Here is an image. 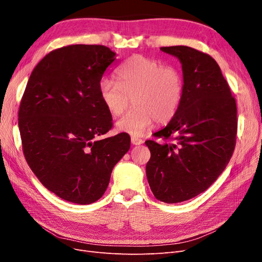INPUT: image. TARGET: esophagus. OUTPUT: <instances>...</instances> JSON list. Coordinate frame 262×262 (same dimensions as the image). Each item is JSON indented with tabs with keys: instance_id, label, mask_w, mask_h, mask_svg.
<instances>
[{
	"instance_id": "obj_1",
	"label": "esophagus",
	"mask_w": 262,
	"mask_h": 262,
	"mask_svg": "<svg viewBox=\"0 0 262 262\" xmlns=\"http://www.w3.org/2000/svg\"><path fill=\"white\" fill-rule=\"evenodd\" d=\"M131 143H132L133 145H140V144L143 143V140L138 138V137H132V138H131Z\"/></svg>"
}]
</instances>
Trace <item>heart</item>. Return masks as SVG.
Returning <instances> with one entry per match:
<instances>
[{
    "instance_id": "obj_1",
    "label": "heart",
    "mask_w": 262,
    "mask_h": 262,
    "mask_svg": "<svg viewBox=\"0 0 262 262\" xmlns=\"http://www.w3.org/2000/svg\"><path fill=\"white\" fill-rule=\"evenodd\" d=\"M117 80L104 78L98 86L99 97L114 117L123 115L133 101V108L117 122V128L141 136L155 121L169 122L176 116L185 95V77L179 68L145 55L136 54L117 71Z\"/></svg>"
}]
</instances>
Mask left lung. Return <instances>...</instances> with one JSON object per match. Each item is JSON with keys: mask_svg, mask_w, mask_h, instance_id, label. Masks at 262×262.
I'll list each match as a JSON object with an SVG mask.
<instances>
[{"mask_svg": "<svg viewBox=\"0 0 262 262\" xmlns=\"http://www.w3.org/2000/svg\"><path fill=\"white\" fill-rule=\"evenodd\" d=\"M177 57L185 95L176 116L148 140V185L157 200L187 201L205 191L225 169L237 134V107L216 61L186 46L162 47Z\"/></svg>", "mask_w": 262, "mask_h": 262, "instance_id": "obj_1", "label": "left lung"}]
</instances>
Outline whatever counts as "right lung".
<instances>
[{"mask_svg": "<svg viewBox=\"0 0 262 262\" xmlns=\"http://www.w3.org/2000/svg\"><path fill=\"white\" fill-rule=\"evenodd\" d=\"M115 55L101 45L52 50L31 72L20 100L25 160L47 189L69 202L100 199L130 148L128 133L97 140L113 126L98 86Z\"/></svg>", "mask_w": 262, "mask_h": 262, "instance_id": "obj_1", "label": "right lung"}]
</instances>
